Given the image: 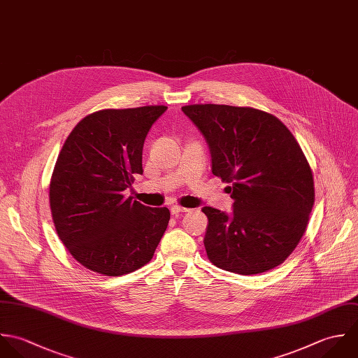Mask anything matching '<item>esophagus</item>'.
Masks as SVG:
<instances>
[{
  "instance_id": "esophagus-1",
  "label": "esophagus",
  "mask_w": 358,
  "mask_h": 358,
  "mask_svg": "<svg viewBox=\"0 0 358 358\" xmlns=\"http://www.w3.org/2000/svg\"><path fill=\"white\" fill-rule=\"evenodd\" d=\"M170 212H171V215H181V213H187V212H189V209H185V208H181V206H171V209H170Z\"/></svg>"
}]
</instances>
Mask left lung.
I'll list each match as a JSON object with an SVG mask.
<instances>
[{"label":"left lung","instance_id":"left-lung-1","mask_svg":"<svg viewBox=\"0 0 358 358\" xmlns=\"http://www.w3.org/2000/svg\"><path fill=\"white\" fill-rule=\"evenodd\" d=\"M209 143L212 171L231 184L234 212L203 208L205 248L215 267L242 275L282 264L303 238L314 205L310 164L271 113L249 106H182Z\"/></svg>","mask_w":358,"mask_h":358}]
</instances>
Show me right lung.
Segmentation results:
<instances>
[{"label": "right lung", "instance_id": "right-lung-1", "mask_svg": "<svg viewBox=\"0 0 358 358\" xmlns=\"http://www.w3.org/2000/svg\"><path fill=\"white\" fill-rule=\"evenodd\" d=\"M167 106L102 109L81 119L64 143L50 182L57 234L83 267L120 277L150 262L167 228V208L124 191L143 174V148Z\"/></svg>", "mask_w": 358, "mask_h": 358}]
</instances>
